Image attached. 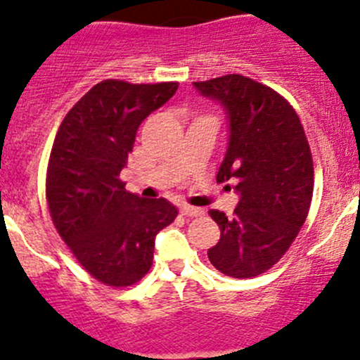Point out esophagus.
<instances>
[{
  "instance_id": "1",
  "label": "esophagus",
  "mask_w": 360,
  "mask_h": 360,
  "mask_svg": "<svg viewBox=\"0 0 360 360\" xmlns=\"http://www.w3.org/2000/svg\"><path fill=\"white\" fill-rule=\"evenodd\" d=\"M181 214H183V216H186V217H197V216H202L203 209H200V207L181 205Z\"/></svg>"
}]
</instances>
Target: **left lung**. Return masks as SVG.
Wrapping results in <instances>:
<instances>
[{
  "label": "left lung",
  "instance_id": "left-lung-1",
  "mask_svg": "<svg viewBox=\"0 0 360 360\" xmlns=\"http://www.w3.org/2000/svg\"><path fill=\"white\" fill-rule=\"evenodd\" d=\"M193 86L226 115L228 148L216 179L235 183L238 195L231 217L209 210L221 238L207 254L228 277H256L284 256L307 219L314 193L310 146L296 111L270 86L242 75Z\"/></svg>",
  "mask_w": 360,
  "mask_h": 360
}]
</instances>
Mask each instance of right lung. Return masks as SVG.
<instances>
[{"label": "right lung", "mask_w": 360, "mask_h": 360, "mask_svg": "<svg viewBox=\"0 0 360 360\" xmlns=\"http://www.w3.org/2000/svg\"><path fill=\"white\" fill-rule=\"evenodd\" d=\"M176 90L174 82L104 79L72 106L53 141L46 170L53 224L79 264L112 288L150 271L155 237L177 216L169 200H148L120 181L139 125Z\"/></svg>", "instance_id": "right-lung-1"}]
</instances>
